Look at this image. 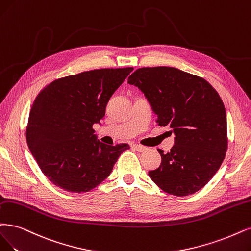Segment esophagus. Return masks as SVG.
Listing matches in <instances>:
<instances>
[{
	"label": "esophagus",
	"instance_id": "1",
	"mask_svg": "<svg viewBox=\"0 0 251 251\" xmlns=\"http://www.w3.org/2000/svg\"><path fill=\"white\" fill-rule=\"evenodd\" d=\"M133 147H134V149H135L136 151H138V152H145V151H147V150H148V148H147V147L142 146V145H137V144H135V145H133Z\"/></svg>",
	"mask_w": 251,
	"mask_h": 251
}]
</instances>
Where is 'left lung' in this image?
I'll use <instances>...</instances> for the list:
<instances>
[{"mask_svg": "<svg viewBox=\"0 0 251 251\" xmlns=\"http://www.w3.org/2000/svg\"><path fill=\"white\" fill-rule=\"evenodd\" d=\"M149 101L157 123L175 134L171 152L149 172L163 191L185 197L199 191L218 171L227 150L226 108L203 78L174 67H144L128 77Z\"/></svg>", "mask_w": 251, "mask_h": 251, "instance_id": "8db88e82", "label": "left lung"}]
</instances>
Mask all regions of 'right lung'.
I'll use <instances>...</instances> for the list:
<instances>
[{
  "label": "right lung",
  "instance_id": "1",
  "mask_svg": "<svg viewBox=\"0 0 251 251\" xmlns=\"http://www.w3.org/2000/svg\"><path fill=\"white\" fill-rule=\"evenodd\" d=\"M132 67L95 69L51 81L36 97L26 127V143L42 173L55 186L88 192L103 182L128 144L97 140L111 95Z\"/></svg>",
  "mask_w": 251,
  "mask_h": 251
}]
</instances>
